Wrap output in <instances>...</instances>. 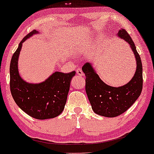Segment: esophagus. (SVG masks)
<instances>
[{"mask_svg":"<svg viewBox=\"0 0 154 154\" xmlns=\"http://www.w3.org/2000/svg\"><path fill=\"white\" fill-rule=\"evenodd\" d=\"M77 74L78 75H79V76H83L84 75V73H83V72L82 71V70L81 69H77Z\"/></svg>","mask_w":154,"mask_h":154,"instance_id":"obj_1","label":"esophagus"}]
</instances>
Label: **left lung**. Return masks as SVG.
<instances>
[{
	"label": "left lung",
	"instance_id": "8db88e82",
	"mask_svg": "<svg viewBox=\"0 0 154 154\" xmlns=\"http://www.w3.org/2000/svg\"><path fill=\"white\" fill-rule=\"evenodd\" d=\"M118 35L130 44L136 59L135 75L128 84L119 88L111 87L103 82L90 63H85V91L92 109L95 114L106 117H115L125 112L138 98L143 89V67L140 55L131 37L125 29Z\"/></svg>",
	"mask_w": 154,
	"mask_h": 154
}]
</instances>
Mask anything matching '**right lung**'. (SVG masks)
Wrapping results in <instances>:
<instances>
[{"instance_id":"add662e5","label":"right lung","mask_w":154,"mask_h":154,"mask_svg":"<svg viewBox=\"0 0 154 154\" xmlns=\"http://www.w3.org/2000/svg\"><path fill=\"white\" fill-rule=\"evenodd\" d=\"M38 31L30 32L22 39L12 56L10 63V90L17 106L28 115L38 119L54 118L61 114L66 104L70 82L75 71L56 72L43 82L31 84L21 78L18 58L22 43Z\"/></svg>"}]
</instances>
